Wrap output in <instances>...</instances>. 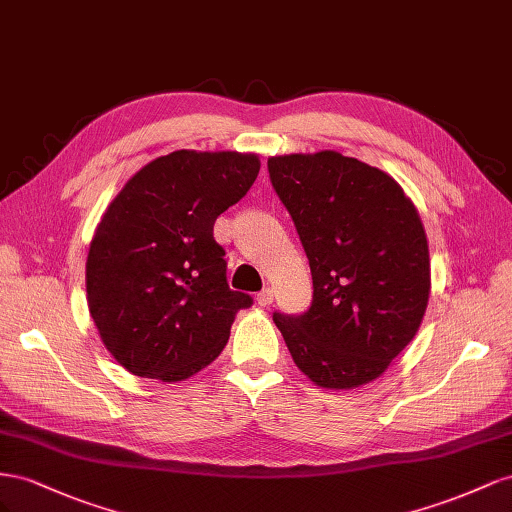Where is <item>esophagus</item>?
<instances>
[{
  "mask_svg": "<svg viewBox=\"0 0 512 512\" xmlns=\"http://www.w3.org/2000/svg\"><path fill=\"white\" fill-rule=\"evenodd\" d=\"M272 300H274V291H272L270 287L261 289L259 294H257V304H259V306H270Z\"/></svg>",
  "mask_w": 512,
  "mask_h": 512,
  "instance_id": "esophagus-1",
  "label": "esophagus"
}]
</instances>
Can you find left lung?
<instances>
[{"label": "left lung", "mask_w": 512, "mask_h": 512, "mask_svg": "<svg viewBox=\"0 0 512 512\" xmlns=\"http://www.w3.org/2000/svg\"><path fill=\"white\" fill-rule=\"evenodd\" d=\"M268 171L313 274L309 309L274 313V324L317 386L367 384L427 311L429 246L414 203L388 173L330 150L274 156Z\"/></svg>", "instance_id": "obj_1"}]
</instances>
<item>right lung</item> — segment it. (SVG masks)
Returning <instances> with one entry per match:
<instances>
[{"label":"right lung","mask_w":512,"mask_h":512,"mask_svg":"<svg viewBox=\"0 0 512 512\" xmlns=\"http://www.w3.org/2000/svg\"><path fill=\"white\" fill-rule=\"evenodd\" d=\"M255 154L178 150L137 171L111 201L85 266L87 306L126 371L182 382L223 352L253 298L229 289L214 221L259 173Z\"/></svg>","instance_id":"right-lung-1"}]
</instances>
